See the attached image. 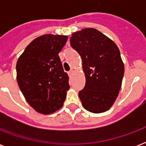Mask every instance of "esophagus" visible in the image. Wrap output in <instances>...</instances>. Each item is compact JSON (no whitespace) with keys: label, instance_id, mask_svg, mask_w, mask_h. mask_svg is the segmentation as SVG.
Wrapping results in <instances>:
<instances>
[{"label":"esophagus","instance_id":"34e87169","mask_svg":"<svg viewBox=\"0 0 146 146\" xmlns=\"http://www.w3.org/2000/svg\"><path fill=\"white\" fill-rule=\"evenodd\" d=\"M73 73H74V71H73V70H71L69 71V72H68L69 76H70H70H72V75H73Z\"/></svg>","mask_w":146,"mask_h":146}]
</instances>
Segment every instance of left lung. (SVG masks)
<instances>
[{"label": "left lung", "instance_id": "1", "mask_svg": "<svg viewBox=\"0 0 146 146\" xmlns=\"http://www.w3.org/2000/svg\"><path fill=\"white\" fill-rule=\"evenodd\" d=\"M70 42L82 60L86 86L79 92L82 106L92 113L107 111L119 95L124 74L120 50L112 40L93 28L73 33Z\"/></svg>", "mask_w": 146, "mask_h": 146}]
</instances>
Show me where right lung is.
Segmentation results:
<instances>
[{
    "instance_id": "add662e5",
    "label": "right lung",
    "mask_w": 146,
    "mask_h": 146,
    "mask_svg": "<svg viewBox=\"0 0 146 146\" xmlns=\"http://www.w3.org/2000/svg\"><path fill=\"white\" fill-rule=\"evenodd\" d=\"M66 35L46 34L36 38L17 62V80L29 105L42 114L62 108L70 89L68 75L58 54L65 45Z\"/></svg>"
}]
</instances>
